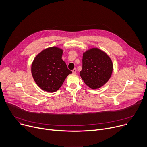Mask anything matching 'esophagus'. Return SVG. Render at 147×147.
Listing matches in <instances>:
<instances>
[{"instance_id": "34e87169", "label": "esophagus", "mask_w": 147, "mask_h": 147, "mask_svg": "<svg viewBox=\"0 0 147 147\" xmlns=\"http://www.w3.org/2000/svg\"><path fill=\"white\" fill-rule=\"evenodd\" d=\"M72 72H73V74H76V72H77V69H74L73 70Z\"/></svg>"}]
</instances>
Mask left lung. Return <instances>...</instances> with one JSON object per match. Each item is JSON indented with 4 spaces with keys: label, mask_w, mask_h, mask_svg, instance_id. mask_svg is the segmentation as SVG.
<instances>
[{
    "label": "left lung",
    "mask_w": 147,
    "mask_h": 147,
    "mask_svg": "<svg viewBox=\"0 0 147 147\" xmlns=\"http://www.w3.org/2000/svg\"><path fill=\"white\" fill-rule=\"evenodd\" d=\"M113 69L109 56L99 49L92 48L83 53L82 70L80 74L90 88L97 89L108 82Z\"/></svg>",
    "instance_id": "8db88e82"
}]
</instances>
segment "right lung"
Returning a JSON list of instances; mask_svg holds the SVG:
<instances>
[{"mask_svg": "<svg viewBox=\"0 0 147 147\" xmlns=\"http://www.w3.org/2000/svg\"><path fill=\"white\" fill-rule=\"evenodd\" d=\"M63 50L51 47L36 56L32 64V74L40 88L55 92L62 86L65 78L72 71L61 59Z\"/></svg>", "mask_w": 147, "mask_h": 147, "instance_id": "1", "label": "right lung"}]
</instances>
